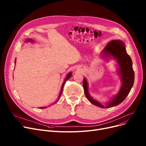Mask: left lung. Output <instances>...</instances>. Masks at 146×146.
<instances>
[{"mask_svg": "<svg viewBox=\"0 0 146 146\" xmlns=\"http://www.w3.org/2000/svg\"><path fill=\"white\" fill-rule=\"evenodd\" d=\"M102 57L107 58L112 57L116 59L119 65L118 73L121 76L122 85L118 94L115 96L111 101L104 106L90 96L88 92V83L84 78L83 86L87 99L92 104L104 108H109L117 106L123 102L131 90L134 82V72L133 68V62L128 54L124 43L121 40L110 41L102 51Z\"/></svg>", "mask_w": 146, "mask_h": 146, "instance_id": "left-lung-1", "label": "left lung"}]
</instances>
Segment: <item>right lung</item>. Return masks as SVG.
<instances>
[{
	"label": "right lung",
	"mask_w": 146,
	"mask_h": 146,
	"mask_svg": "<svg viewBox=\"0 0 146 146\" xmlns=\"http://www.w3.org/2000/svg\"><path fill=\"white\" fill-rule=\"evenodd\" d=\"M28 41H31V42H33V40H32V39H28V40H27V42H28ZM16 62V58H15V63ZM72 73H68V74L67 75V76H66V79H65V80H64V82H63V85H62V86H61V91H60V95H59V96H58V99H57V101H58V99H59V98H60V96H61V94H62V92H63V86H64V83H65V82L69 79L70 78L71 76H72ZM56 101V102H57ZM44 108H46V107H41V108H40V109H44Z\"/></svg>",
	"instance_id": "right-lung-1"
}]
</instances>
